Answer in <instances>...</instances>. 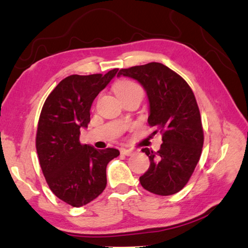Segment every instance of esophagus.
Listing matches in <instances>:
<instances>
[{
  "mask_svg": "<svg viewBox=\"0 0 248 248\" xmlns=\"http://www.w3.org/2000/svg\"><path fill=\"white\" fill-rule=\"evenodd\" d=\"M121 154H123L125 155H132L134 154L133 149H128V148H122L121 149Z\"/></svg>",
  "mask_w": 248,
  "mask_h": 248,
  "instance_id": "obj_1",
  "label": "esophagus"
}]
</instances>
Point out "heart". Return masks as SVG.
Masks as SVG:
<instances>
[{
	"label": "heart",
	"mask_w": 248,
	"mask_h": 248,
	"mask_svg": "<svg viewBox=\"0 0 248 248\" xmlns=\"http://www.w3.org/2000/svg\"><path fill=\"white\" fill-rule=\"evenodd\" d=\"M114 90L117 94V97L120 99L126 97V95H131L134 93H141L142 94V90L140 88V86L134 82L132 80H127V79H123L116 82V85L114 87Z\"/></svg>",
	"instance_id": "heart-1"
}]
</instances>
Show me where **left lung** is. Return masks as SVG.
Segmentation results:
<instances>
[{
	"instance_id": "left-lung-1",
	"label": "left lung",
	"mask_w": 248,
	"mask_h": 248,
	"mask_svg": "<svg viewBox=\"0 0 248 248\" xmlns=\"http://www.w3.org/2000/svg\"><path fill=\"white\" fill-rule=\"evenodd\" d=\"M136 79L149 100L148 123L154 134H162L159 151L141 149L149 157L148 171L140 177L148 192L169 196L184 187L201 158L203 129L196 98L179 74L166 65L151 62L122 68L117 77Z\"/></svg>"
}]
</instances>
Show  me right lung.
Listing matches in <instances>:
<instances>
[{"instance_id": "1", "label": "right lung", "mask_w": 248, "mask_h": 248, "mask_svg": "<svg viewBox=\"0 0 248 248\" xmlns=\"http://www.w3.org/2000/svg\"><path fill=\"white\" fill-rule=\"evenodd\" d=\"M117 71L64 78L42 107L36 136L39 162L52 193L73 207L87 205L103 192L108 163L120 155L114 148L97 150L79 141L91 104Z\"/></svg>"}]
</instances>
